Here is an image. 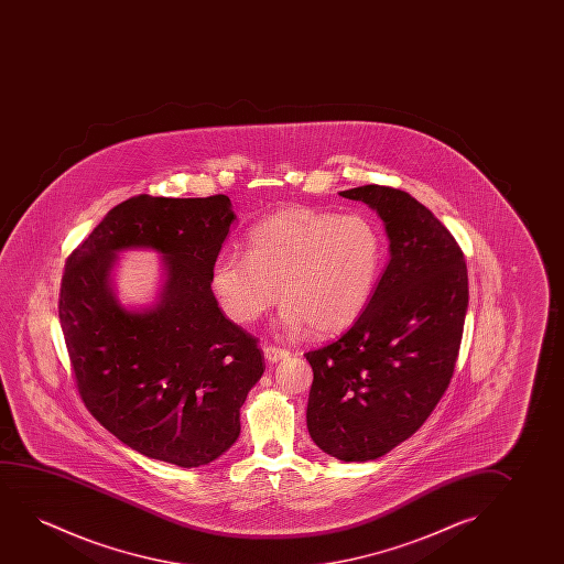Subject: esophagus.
<instances>
[{
	"label": "esophagus",
	"mask_w": 564,
	"mask_h": 564,
	"mask_svg": "<svg viewBox=\"0 0 564 564\" xmlns=\"http://www.w3.org/2000/svg\"><path fill=\"white\" fill-rule=\"evenodd\" d=\"M289 350H285V348H278V347H271V345H265L263 347V356H265V360L270 364H278L279 360H285V358H289Z\"/></svg>",
	"instance_id": "obj_1"
}]
</instances>
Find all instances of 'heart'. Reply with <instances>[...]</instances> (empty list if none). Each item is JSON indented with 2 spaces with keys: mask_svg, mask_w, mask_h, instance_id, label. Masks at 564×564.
Returning a JSON list of instances; mask_svg holds the SVG:
<instances>
[{
  "mask_svg": "<svg viewBox=\"0 0 564 564\" xmlns=\"http://www.w3.org/2000/svg\"><path fill=\"white\" fill-rule=\"evenodd\" d=\"M248 254L227 250L212 268V289L225 314L250 324L285 301L281 325L317 335L347 329L368 306L386 260L379 225L362 214L289 206L248 232Z\"/></svg>",
  "mask_w": 564,
  "mask_h": 564,
  "instance_id": "b5f03b06",
  "label": "heart"
}]
</instances>
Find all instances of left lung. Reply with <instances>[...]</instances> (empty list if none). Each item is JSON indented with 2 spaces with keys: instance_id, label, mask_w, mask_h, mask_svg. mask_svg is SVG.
Here are the masks:
<instances>
[{
  "instance_id": "1",
  "label": "left lung",
  "mask_w": 564,
  "mask_h": 564,
  "mask_svg": "<svg viewBox=\"0 0 564 564\" xmlns=\"http://www.w3.org/2000/svg\"><path fill=\"white\" fill-rule=\"evenodd\" d=\"M339 194L381 217L391 260L355 325L306 352L314 371L306 424L327 455L366 463L414 435L447 391L468 271L455 237L409 193L366 185Z\"/></svg>"
}]
</instances>
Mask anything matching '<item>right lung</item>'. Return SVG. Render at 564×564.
Here are the masks:
<instances>
[{
	"mask_svg": "<svg viewBox=\"0 0 564 564\" xmlns=\"http://www.w3.org/2000/svg\"><path fill=\"white\" fill-rule=\"evenodd\" d=\"M237 219L225 194H140L109 209L69 256L59 322L78 393L98 422L140 455L181 468L216 460L240 433V406L262 378L254 337L212 291V268ZM163 256L164 285L148 310H124L110 286L124 249Z\"/></svg>",
	"mask_w": 564,
	"mask_h": 564,
	"instance_id": "obj_1",
	"label": "right lung"
}]
</instances>
